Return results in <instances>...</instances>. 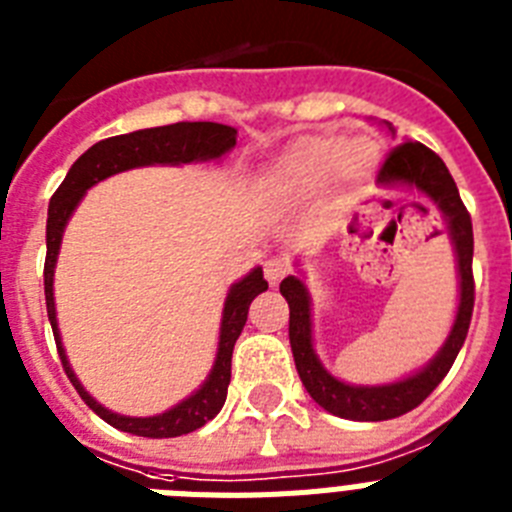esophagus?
Masks as SVG:
<instances>
[{
	"instance_id": "1",
	"label": "esophagus",
	"mask_w": 512,
	"mask_h": 512,
	"mask_svg": "<svg viewBox=\"0 0 512 512\" xmlns=\"http://www.w3.org/2000/svg\"><path fill=\"white\" fill-rule=\"evenodd\" d=\"M289 260L286 257H270L268 263H265V278H268L270 286H278L281 283V278L289 273Z\"/></svg>"
}]
</instances>
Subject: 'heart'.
Instances as JSON below:
<instances>
[{
    "label": "heart",
    "mask_w": 512,
    "mask_h": 512,
    "mask_svg": "<svg viewBox=\"0 0 512 512\" xmlns=\"http://www.w3.org/2000/svg\"><path fill=\"white\" fill-rule=\"evenodd\" d=\"M377 166V148L369 140L341 135L299 137L270 163L265 184L276 195L304 200L322 192L333 179L343 184L364 182Z\"/></svg>",
    "instance_id": "heart-1"
}]
</instances>
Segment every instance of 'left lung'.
Instances as JSON below:
<instances>
[{"label":"left lung","mask_w":512,"mask_h":512,"mask_svg":"<svg viewBox=\"0 0 512 512\" xmlns=\"http://www.w3.org/2000/svg\"><path fill=\"white\" fill-rule=\"evenodd\" d=\"M388 130L395 135L393 124H388ZM377 182L390 184V187L393 184L416 187L429 200H435L448 223L450 239H453L458 278H461V302H458L448 341L442 343L435 359L424 369H419L416 375L390 382V385H346L322 367L312 349V315H309V294L304 283L296 276L283 278L281 294L289 302V341L291 351H294L296 372L302 377L307 393L320 403L322 409L333 416H341V419H354V422H385V419H395V416L416 409L453 367L455 356L468 336L471 312H474V270H471L474 229H471V216L458 195L448 166L427 145L416 143V140H403L388 153L385 163L377 171Z\"/></svg>","instance_id":"left-lung-1"}]
</instances>
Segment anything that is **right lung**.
<instances>
[{
  "label": "right lung",
  "mask_w": 512,
  "mask_h": 512,
  "mask_svg": "<svg viewBox=\"0 0 512 512\" xmlns=\"http://www.w3.org/2000/svg\"><path fill=\"white\" fill-rule=\"evenodd\" d=\"M236 145V130L229 124L218 122H176L166 127H150V130H137L130 135L106 137L93 148H88L83 156L72 163L64 182L54 192L49 203V221H46V263H44V294L46 312H49L54 341H57L62 367L75 385L90 409L101 416L111 427L130 432L137 437H179L187 432H195L203 424H208L226 403L231 382V354H234L236 338L242 336L244 322H247L249 304L257 294L268 289V281L263 278V268H255L242 281L234 283L223 304L221 336H218L216 364L210 369L208 380L200 385V390L176 403L174 409L163 411L158 416H122L114 411L103 409L101 403L80 385V380L72 372L67 354L62 349V336L57 328V307H54V265H57L59 244H62L64 226L70 221L72 210L83 200L85 192L98 184L101 179L119 171L137 169V166H153V163H192V161H216L223 153H229Z\"/></svg>",
  "instance_id": "1"
}]
</instances>
